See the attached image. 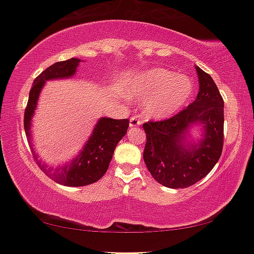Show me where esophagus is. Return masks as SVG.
Listing matches in <instances>:
<instances>
[{
    "label": "esophagus",
    "instance_id": "obj_1",
    "mask_svg": "<svg viewBox=\"0 0 254 254\" xmlns=\"http://www.w3.org/2000/svg\"><path fill=\"white\" fill-rule=\"evenodd\" d=\"M141 124V121L138 120L135 116H132L130 119V127H140Z\"/></svg>",
    "mask_w": 254,
    "mask_h": 254
}]
</instances>
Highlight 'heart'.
I'll return each mask as SVG.
<instances>
[{"label":"heart","mask_w":254,"mask_h":254,"mask_svg":"<svg viewBox=\"0 0 254 254\" xmlns=\"http://www.w3.org/2000/svg\"><path fill=\"white\" fill-rule=\"evenodd\" d=\"M193 83L188 76L163 67H153L135 73L127 80V93L142 102L148 119L166 120L187 106L193 95Z\"/></svg>","instance_id":"obj_1"}]
</instances>
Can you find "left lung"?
I'll list each match as a JSON object with an SVG mask.
<instances>
[{
  "mask_svg": "<svg viewBox=\"0 0 254 254\" xmlns=\"http://www.w3.org/2000/svg\"><path fill=\"white\" fill-rule=\"evenodd\" d=\"M197 99L176 115L160 122L144 123V161L153 178L170 189L189 188L202 180L223 148L224 102L213 78L195 66ZM202 127V138L190 137V128Z\"/></svg>",
  "mask_w": 254,
  "mask_h": 254,
  "instance_id": "obj_1",
  "label": "left lung"
}]
</instances>
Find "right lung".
<instances>
[{"mask_svg":"<svg viewBox=\"0 0 254 254\" xmlns=\"http://www.w3.org/2000/svg\"><path fill=\"white\" fill-rule=\"evenodd\" d=\"M80 62L79 59L72 57L63 62L54 63L34 79L24 114V128L30 145L32 144V119L46 81L72 77L77 72V67ZM127 119L114 120L110 117H101L93 127L92 134L85 142L83 149L71 161L56 168L48 167L46 163L41 162L39 156L35 154L33 147H31L32 153L40 169L56 183L65 187H84L95 183L106 174L113 159L115 147L121 139L127 134Z\"/></svg>","mask_w":254,"mask_h":254,"instance_id":"obj_1","label":"right lung"}]
</instances>
